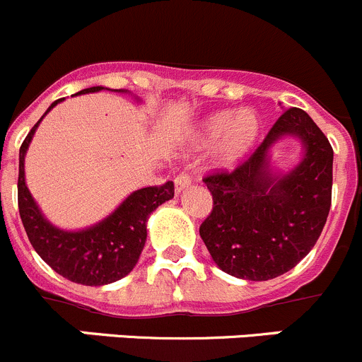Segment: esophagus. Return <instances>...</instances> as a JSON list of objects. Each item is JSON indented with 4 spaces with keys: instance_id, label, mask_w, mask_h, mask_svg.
<instances>
[{
    "instance_id": "1",
    "label": "esophagus",
    "mask_w": 362,
    "mask_h": 362,
    "mask_svg": "<svg viewBox=\"0 0 362 362\" xmlns=\"http://www.w3.org/2000/svg\"><path fill=\"white\" fill-rule=\"evenodd\" d=\"M174 185H176V189H177V192H181V189L188 188V186L192 185V176H189L188 173H181V174H177L176 180H174Z\"/></svg>"
}]
</instances>
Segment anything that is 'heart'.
Listing matches in <instances>:
<instances>
[{"mask_svg": "<svg viewBox=\"0 0 362 362\" xmlns=\"http://www.w3.org/2000/svg\"><path fill=\"white\" fill-rule=\"evenodd\" d=\"M260 123L250 109L220 110L207 117L200 127V137L206 142L221 139L220 153L225 162H235L253 146L259 135Z\"/></svg>", "mask_w": 362, "mask_h": 362, "instance_id": "b5f03b06", "label": "heart"}]
</instances>
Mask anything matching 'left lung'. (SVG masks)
I'll return each instance as SVG.
<instances>
[{
  "label": "left lung",
  "instance_id": "left-lung-1",
  "mask_svg": "<svg viewBox=\"0 0 362 362\" xmlns=\"http://www.w3.org/2000/svg\"><path fill=\"white\" fill-rule=\"evenodd\" d=\"M284 134L301 138L307 153L292 173L274 177L267 151ZM202 181L213 209L199 232L216 266L243 280H273L320 238L331 209L332 148L303 109L291 107L234 170H214Z\"/></svg>",
  "mask_w": 362,
  "mask_h": 362
}]
</instances>
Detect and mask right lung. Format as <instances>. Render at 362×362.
<instances>
[{"mask_svg": "<svg viewBox=\"0 0 362 362\" xmlns=\"http://www.w3.org/2000/svg\"><path fill=\"white\" fill-rule=\"evenodd\" d=\"M100 89H103L102 86H95L82 89L77 95ZM61 100L63 98L56 100L47 112ZM42 117L31 128L19 151L17 202L28 239L44 262L74 284L100 287L121 280L134 269L141 257L148 235L146 221L149 214L160 204L174 197V182L167 181L163 185L137 189L109 218L86 230L66 232L56 228L42 216L24 181V155Z\"/></svg>", "mask_w": 362, "mask_h": 362, "instance_id": "add662e5", "label": "right lung"}]
</instances>
